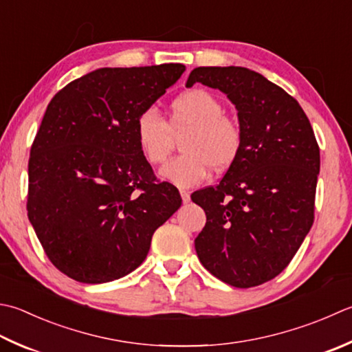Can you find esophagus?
Segmentation results:
<instances>
[{
    "instance_id": "34e87169",
    "label": "esophagus",
    "mask_w": 352,
    "mask_h": 352,
    "mask_svg": "<svg viewBox=\"0 0 352 352\" xmlns=\"http://www.w3.org/2000/svg\"><path fill=\"white\" fill-rule=\"evenodd\" d=\"M180 195H182L183 203H189L190 201V194H189L188 190H180Z\"/></svg>"
}]
</instances>
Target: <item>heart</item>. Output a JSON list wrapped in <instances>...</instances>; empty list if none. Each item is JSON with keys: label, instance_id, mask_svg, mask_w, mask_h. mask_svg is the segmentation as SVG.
<instances>
[{"label": "heart", "instance_id": "b5f03b06", "mask_svg": "<svg viewBox=\"0 0 352 352\" xmlns=\"http://www.w3.org/2000/svg\"><path fill=\"white\" fill-rule=\"evenodd\" d=\"M188 129L182 154L164 164L160 177L180 188H192L213 172H226L236 163L244 134L239 123L224 114V103L204 88L186 89L169 105L168 122L155 109H144L135 122V139L149 164H160L169 154L172 135Z\"/></svg>", "mask_w": 352, "mask_h": 352}]
</instances>
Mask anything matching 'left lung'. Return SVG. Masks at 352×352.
Masks as SVG:
<instances>
[{"instance_id":"obj_1","label":"left lung","mask_w":352,"mask_h":352,"mask_svg":"<svg viewBox=\"0 0 352 352\" xmlns=\"http://www.w3.org/2000/svg\"><path fill=\"white\" fill-rule=\"evenodd\" d=\"M197 82L223 91L238 111L244 142L217 188L192 194L206 212L195 238L199 263L236 288L276 278L314 221L319 144L299 102L244 67H198Z\"/></svg>"}]
</instances>
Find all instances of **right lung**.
Here are the masks:
<instances>
[{
  "mask_svg": "<svg viewBox=\"0 0 352 352\" xmlns=\"http://www.w3.org/2000/svg\"><path fill=\"white\" fill-rule=\"evenodd\" d=\"M184 70L99 68L48 103L30 149L27 215L68 278L103 284L126 276L182 206L175 186L158 182L143 157L135 122Z\"/></svg>",
  "mask_w": 352,
  "mask_h": 352,
  "instance_id": "1",
  "label": "right lung"
}]
</instances>
